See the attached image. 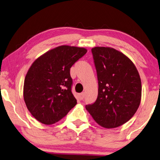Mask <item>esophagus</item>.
I'll return each mask as SVG.
<instances>
[{
	"label": "esophagus",
	"instance_id": "1",
	"mask_svg": "<svg viewBox=\"0 0 160 160\" xmlns=\"http://www.w3.org/2000/svg\"><path fill=\"white\" fill-rule=\"evenodd\" d=\"M84 93H82L80 94H78V97H79L80 100H83V98H84Z\"/></svg>",
	"mask_w": 160,
	"mask_h": 160
}]
</instances>
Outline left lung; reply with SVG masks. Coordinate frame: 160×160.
Listing matches in <instances>:
<instances>
[{
  "instance_id": "1",
  "label": "left lung",
  "mask_w": 160,
  "mask_h": 160,
  "mask_svg": "<svg viewBox=\"0 0 160 160\" xmlns=\"http://www.w3.org/2000/svg\"><path fill=\"white\" fill-rule=\"evenodd\" d=\"M98 81L96 102L86 109L105 128L128 122L139 108L142 83L137 68L123 53L112 48L91 49Z\"/></svg>"
}]
</instances>
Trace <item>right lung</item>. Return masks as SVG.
<instances>
[{
    "mask_svg": "<svg viewBox=\"0 0 160 160\" xmlns=\"http://www.w3.org/2000/svg\"><path fill=\"white\" fill-rule=\"evenodd\" d=\"M86 52L83 48L59 46L31 65L25 78L23 98L28 111L39 122L55 123L77 105L71 90L70 68Z\"/></svg>",
    "mask_w": 160,
    "mask_h": 160,
    "instance_id": "add662e5",
    "label": "right lung"
}]
</instances>
